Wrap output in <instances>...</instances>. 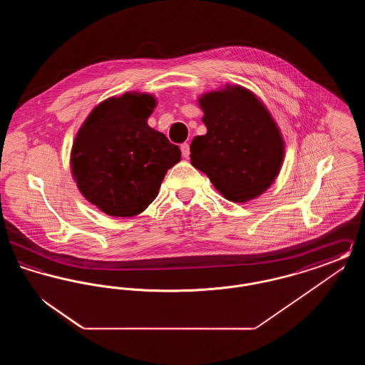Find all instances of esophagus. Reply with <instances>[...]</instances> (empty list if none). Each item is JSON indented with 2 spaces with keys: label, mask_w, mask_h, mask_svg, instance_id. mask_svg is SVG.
<instances>
[{
  "label": "esophagus",
  "mask_w": 365,
  "mask_h": 365,
  "mask_svg": "<svg viewBox=\"0 0 365 365\" xmlns=\"http://www.w3.org/2000/svg\"><path fill=\"white\" fill-rule=\"evenodd\" d=\"M180 150H182V156L185 157V158H189V156H190V146H189V143H182L180 145Z\"/></svg>",
  "instance_id": "esophagus-1"
}]
</instances>
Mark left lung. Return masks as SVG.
<instances>
[{"label": "left lung", "instance_id": "left-lung-1", "mask_svg": "<svg viewBox=\"0 0 365 365\" xmlns=\"http://www.w3.org/2000/svg\"><path fill=\"white\" fill-rule=\"evenodd\" d=\"M205 135L190 145L192 167L232 202L267 190L280 171L284 140L265 105L247 88L226 85L198 98Z\"/></svg>", "mask_w": 365, "mask_h": 365}]
</instances>
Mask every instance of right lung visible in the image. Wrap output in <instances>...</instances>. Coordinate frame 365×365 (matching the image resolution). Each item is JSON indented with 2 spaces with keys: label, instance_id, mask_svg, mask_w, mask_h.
I'll use <instances>...</instances> for the list:
<instances>
[{
  "label": "right lung",
  "instance_id": "add662e5",
  "mask_svg": "<svg viewBox=\"0 0 365 365\" xmlns=\"http://www.w3.org/2000/svg\"><path fill=\"white\" fill-rule=\"evenodd\" d=\"M155 108L156 98L146 93L110 97L90 112L75 137L71 171L76 186L109 216L143 212L180 161V149L148 124Z\"/></svg>",
  "mask_w": 365,
  "mask_h": 365
}]
</instances>
